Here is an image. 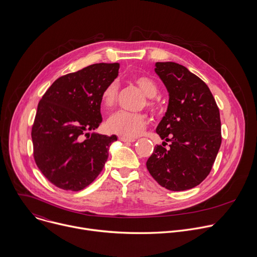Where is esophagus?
Instances as JSON below:
<instances>
[{
	"label": "esophagus",
	"instance_id": "esophagus-1",
	"mask_svg": "<svg viewBox=\"0 0 257 257\" xmlns=\"http://www.w3.org/2000/svg\"><path fill=\"white\" fill-rule=\"evenodd\" d=\"M119 139L123 142H134L135 138H126V137H119Z\"/></svg>",
	"mask_w": 257,
	"mask_h": 257
}]
</instances>
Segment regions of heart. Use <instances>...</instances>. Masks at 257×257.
I'll list each match as a JSON object with an SVG mask.
<instances>
[{
    "label": "heart",
    "instance_id": "obj_1",
    "mask_svg": "<svg viewBox=\"0 0 257 257\" xmlns=\"http://www.w3.org/2000/svg\"><path fill=\"white\" fill-rule=\"evenodd\" d=\"M132 82L142 91L146 96L145 105L152 111L158 107L155 96L159 92L157 83L150 77L135 76ZM118 96V84L116 82L108 83L100 94V101L103 107L111 108L116 103ZM146 117L143 114L130 113L126 111H119L108 118L106 122V129L126 138H134L139 136L146 127Z\"/></svg>",
    "mask_w": 257,
    "mask_h": 257
}]
</instances>
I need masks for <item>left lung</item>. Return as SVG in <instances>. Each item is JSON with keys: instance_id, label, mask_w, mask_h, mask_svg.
Segmentation results:
<instances>
[{"instance_id": "1", "label": "left lung", "mask_w": 257, "mask_h": 257, "mask_svg": "<svg viewBox=\"0 0 257 257\" xmlns=\"http://www.w3.org/2000/svg\"><path fill=\"white\" fill-rule=\"evenodd\" d=\"M155 71L169 92L167 112L157 127L170 149L157 145L146 167L172 191L191 189L209 174L222 143L221 119L208 86L186 67L157 62Z\"/></svg>"}]
</instances>
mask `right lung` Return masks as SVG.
<instances>
[{
    "label": "right lung",
    "instance_id": "right-lung-1",
    "mask_svg": "<svg viewBox=\"0 0 257 257\" xmlns=\"http://www.w3.org/2000/svg\"><path fill=\"white\" fill-rule=\"evenodd\" d=\"M119 63H99L58 78L38 105L31 130L33 157L58 188L79 191L102 171L117 140L94 131L102 121L100 94L117 76Z\"/></svg>",
    "mask_w": 257,
    "mask_h": 257
}]
</instances>
